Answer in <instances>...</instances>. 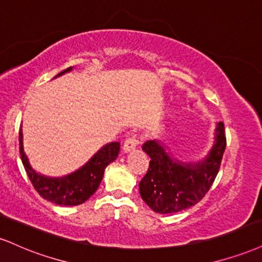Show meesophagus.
<instances>
[{
	"label": "esophagus",
	"instance_id": "34e87169",
	"mask_svg": "<svg viewBox=\"0 0 262 262\" xmlns=\"http://www.w3.org/2000/svg\"><path fill=\"white\" fill-rule=\"evenodd\" d=\"M138 144H139V139H138L137 135H132V137H129L128 139L124 141V145H123V150H124L125 152H129L130 150L135 149Z\"/></svg>",
	"mask_w": 262,
	"mask_h": 262
}]
</instances>
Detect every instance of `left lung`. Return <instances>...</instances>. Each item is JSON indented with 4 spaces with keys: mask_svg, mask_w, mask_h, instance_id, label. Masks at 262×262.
Segmentation results:
<instances>
[{
    "mask_svg": "<svg viewBox=\"0 0 262 262\" xmlns=\"http://www.w3.org/2000/svg\"><path fill=\"white\" fill-rule=\"evenodd\" d=\"M212 149L201 162L194 165L173 161L160 141L149 140L143 150L150 156L146 174L139 183L143 200L159 213H174L194 206L215 182L226 149L225 124L216 127Z\"/></svg>",
    "mask_w": 262,
    "mask_h": 262,
    "instance_id": "left-lung-1",
    "label": "left lung"
}]
</instances>
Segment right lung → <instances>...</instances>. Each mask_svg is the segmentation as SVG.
<instances>
[{
  "instance_id": "add662e5",
  "label": "right lung",
  "mask_w": 262,
  "mask_h": 262,
  "mask_svg": "<svg viewBox=\"0 0 262 262\" xmlns=\"http://www.w3.org/2000/svg\"><path fill=\"white\" fill-rule=\"evenodd\" d=\"M69 67L56 77L66 72H69ZM119 143H110L99 150L86 165L75 171L72 174L62 178H49L41 176L31 168L28 161V157L23 150V134L21 129L19 130V152L25 171L29 177L31 184L35 190L43 199L51 201L53 204L62 205V206H75L86 201L99 188L101 181L103 178V172L110 163L117 159Z\"/></svg>"
}]
</instances>
